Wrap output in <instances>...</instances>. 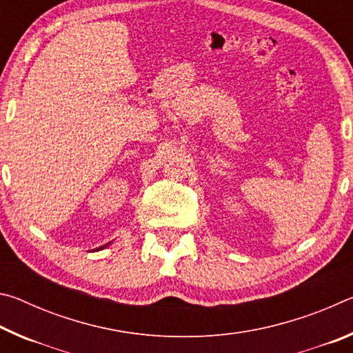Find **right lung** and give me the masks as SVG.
Masks as SVG:
<instances>
[{
	"mask_svg": "<svg viewBox=\"0 0 353 353\" xmlns=\"http://www.w3.org/2000/svg\"><path fill=\"white\" fill-rule=\"evenodd\" d=\"M110 243H112V241H110ZM110 243H107V244H104V246H101V248H98L97 250H101V249H104V248H107V246H109V244H110Z\"/></svg>",
	"mask_w": 353,
	"mask_h": 353,
	"instance_id": "add662e5",
	"label": "right lung"
}]
</instances>
